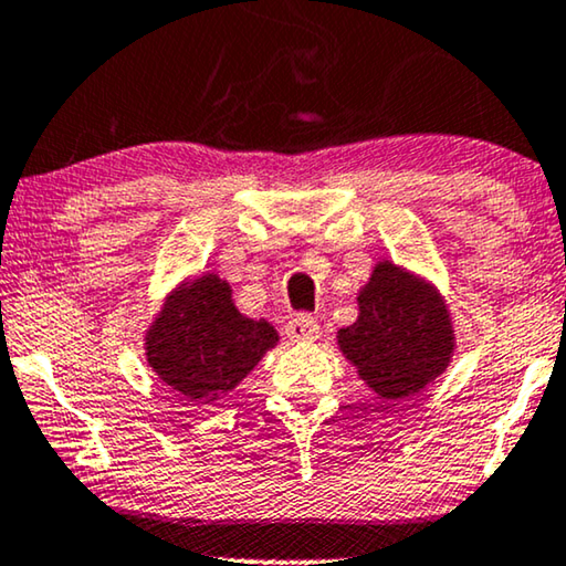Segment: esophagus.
<instances>
[{"label": "esophagus", "mask_w": 566, "mask_h": 566, "mask_svg": "<svg viewBox=\"0 0 566 566\" xmlns=\"http://www.w3.org/2000/svg\"><path fill=\"white\" fill-rule=\"evenodd\" d=\"M285 335H289L291 343H314L319 337V322L308 314H298L285 324Z\"/></svg>", "instance_id": "34e87169"}]
</instances>
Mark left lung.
<instances>
[{
  "label": "left lung",
  "mask_w": 566,
  "mask_h": 566,
  "mask_svg": "<svg viewBox=\"0 0 566 566\" xmlns=\"http://www.w3.org/2000/svg\"><path fill=\"white\" fill-rule=\"evenodd\" d=\"M358 308L337 345L378 397H412L448 368L455 337L436 285L384 260L360 289Z\"/></svg>",
  "instance_id": "8db88e82"
}]
</instances>
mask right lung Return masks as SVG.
Returning <instances> with one entry per match:
<instances>
[{
    "label": "right lung",
    "mask_w": 566,
    "mask_h": 566,
    "mask_svg": "<svg viewBox=\"0 0 566 566\" xmlns=\"http://www.w3.org/2000/svg\"><path fill=\"white\" fill-rule=\"evenodd\" d=\"M275 343L273 324L239 314L231 285L208 273L169 293L146 332V360L167 386L208 405L237 389Z\"/></svg>",
    "instance_id": "1"
}]
</instances>
